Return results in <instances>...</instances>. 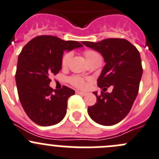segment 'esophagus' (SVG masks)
I'll return each mask as SVG.
<instances>
[{
	"instance_id": "1",
	"label": "esophagus",
	"mask_w": 159,
	"mask_h": 159,
	"mask_svg": "<svg viewBox=\"0 0 159 159\" xmlns=\"http://www.w3.org/2000/svg\"><path fill=\"white\" fill-rule=\"evenodd\" d=\"M75 93H77V94H80V95H83V96H84V95H87V93H86V92H83V91H80V90H76L75 91Z\"/></svg>"
}]
</instances>
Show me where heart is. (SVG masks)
<instances>
[{
  "label": "heart",
  "mask_w": 159,
  "mask_h": 159,
  "mask_svg": "<svg viewBox=\"0 0 159 159\" xmlns=\"http://www.w3.org/2000/svg\"><path fill=\"white\" fill-rule=\"evenodd\" d=\"M84 54H85V57L87 58V61H90V60L93 59L95 58H98V57H100L99 54L94 51H92V50H87L84 52ZM71 53L70 52H67L63 55L62 59H61V65L62 66H66L69 63V59L71 58ZM70 82L72 83V85L75 86L77 87H85L86 84L84 82V80H83L82 78L79 76H73L70 79Z\"/></svg>",
  "instance_id": "1"
}]
</instances>
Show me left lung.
<instances>
[{"label": "left lung", "mask_w": 159, "mask_h": 159, "mask_svg": "<svg viewBox=\"0 0 159 159\" xmlns=\"http://www.w3.org/2000/svg\"><path fill=\"white\" fill-rule=\"evenodd\" d=\"M82 43L103 56L105 66L98 77V87H113L111 93L102 92L101 96L93 92L97 103L88 107L87 112L97 123L112 126L127 116L138 93L143 73L140 53L125 39L108 38L97 43Z\"/></svg>", "instance_id": "1"}]
</instances>
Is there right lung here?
<instances>
[{
  "label": "right lung",
  "mask_w": 159,
  "mask_h": 159,
  "mask_svg": "<svg viewBox=\"0 0 159 159\" xmlns=\"http://www.w3.org/2000/svg\"><path fill=\"white\" fill-rule=\"evenodd\" d=\"M81 47L83 44L77 41L38 36L22 48L16 73L18 94L25 112L37 125L53 126L66 116L68 99L75 91L66 86L53 90L49 76L61 69L65 51Z\"/></svg>",
  "instance_id": "1"
}]
</instances>
